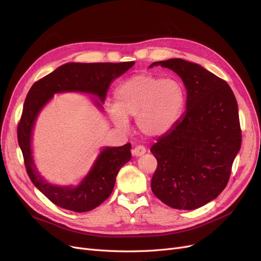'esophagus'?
Wrapping results in <instances>:
<instances>
[{
	"instance_id": "34e87169",
	"label": "esophagus",
	"mask_w": 261,
	"mask_h": 261,
	"mask_svg": "<svg viewBox=\"0 0 261 261\" xmlns=\"http://www.w3.org/2000/svg\"><path fill=\"white\" fill-rule=\"evenodd\" d=\"M146 153V148L144 146H136L134 149H132V154L134 156H142Z\"/></svg>"
}]
</instances>
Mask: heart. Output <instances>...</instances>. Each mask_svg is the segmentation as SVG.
Segmentation results:
<instances>
[{"mask_svg":"<svg viewBox=\"0 0 261 261\" xmlns=\"http://www.w3.org/2000/svg\"><path fill=\"white\" fill-rule=\"evenodd\" d=\"M115 103L107 105L114 125L126 131L129 117L147 138L169 133L180 120L185 107V92L180 82L150 74H139L125 80L114 92Z\"/></svg>","mask_w":261,"mask_h":261,"instance_id":"1","label":"heart"}]
</instances>
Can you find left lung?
Returning a JSON list of instances; mask_svg holds the SVG:
<instances>
[{
	"label": "left lung",
	"instance_id": "left-lung-1",
	"mask_svg": "<svg viewBox=\"0 0 261 261\" xmlns=\"http://www.w3.org/2000/svg\"><path fill=\"white\" fill-rule=\"evenodd\" d=\"M180 76L186 112L150 151L158 161L153 194L168 206L191 211L225 188L241 147L238 105L226 82L200 64L181 58L153 62Z\"/></svg>",
	"mask_w": 261,
	"mask_h": 261
}]
</instances>
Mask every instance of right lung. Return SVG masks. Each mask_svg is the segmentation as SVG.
I'll return each mask as SVG.
<instances>
[{
	"label": "right lung",
	"mask_w": 261,
	"mask_h": 261,
	"mask_svg": "<svg viewBox=\"0 0 261 261\" xmlns=\"http://www.w3.org/2000/svg\"><path fill=\"white\" fill-rule=\"evenodd\" d=\"M134 63V61L120 63L68 62L35 82L27 94L18 127V142L24 156L26 171L33 184L59 207L85 213L97 207L107 200L114 188L119 169L131 160V144L101 148L91 169L77 185L53 184L41 175L33 155V133L40 112L54 98L55 94L66 92L94 96L91 100L101 111L110 86Z\"/></svg>",
	"instance_id": "right-lung-1"
}]
</instances>
